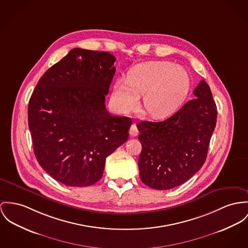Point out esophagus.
<instances>
[{"label":"esophagus","instance_id":"1","mask_svg":"<svg viewBox=\"0 0 248 248\" xmlns=\"http://www.w3.org/2000/svg\"><path fill=\"white\" fill-rule=\"evenodd\" d=\"M129 134H130L131 137H137V136L139 135V129H138L136 124H133L131 125L130 130H129Z\"/></svg>","mask_w":248,"mask_h":248}]
</instances>
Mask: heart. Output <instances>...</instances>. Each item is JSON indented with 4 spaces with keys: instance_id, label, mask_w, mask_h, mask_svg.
Here are the masks:
<instances>
[{
    "instance_id": "1",
    "label": "heart",
    "mask_w": 248,
    "mask_h": 248,
    "mask_svg": "<svg viewBox=\"0 0 248 248\" xmlns=\"http://www.w3.org/2000/svg\"><path fill=\"white\" fill-rule=\"evenodd\" d=\"M190 88L191 78L184 68L167 61L146 62L133 67L127 79L116 80L112 98L121 110L129 112L144 94L145 111L154 118H164L182 106Z\"/></svg>"
}]
</instances>
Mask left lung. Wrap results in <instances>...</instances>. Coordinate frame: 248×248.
Wrapping results in <instances>:
<instances>
[{
	"label": "left lung",
	"mask_w": 248,
	"mask_h": 248,
	"mask_svg": "<svg viewBox=\"0 0 248 248\" xmlns=\"http://www.w3.org/2000/svg\"><path fill=\"white\" fill-rule=\"evenodd\" d=\"M195 99L162 122L137 124L142 149L139 157L140 180L155 190L177 187L200 170L216 125L217 109L209 85L202 80Z\"/></svg>",
	"instance_id": "1"
}]
</instances>
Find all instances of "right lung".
<instances>
[{
    "mask_svg": "<svg viewBox=\"0 0 248 248\" xmlns=\"http://www.w3.org/2000/svg\"><path fill=\"white\" fill-rule=\"evenodd\" d=\"M114 56L75 48L39 79L28 105V125L39 165L70 187L95 184L107 157L124 144L132 121L112 116L106 95Z\"/></svg>",
    "mask_w": 248,
    "mask_h": 248,
    "instance_id": "obj_1",
    "label": "right lung"
}]
</instances>
